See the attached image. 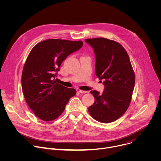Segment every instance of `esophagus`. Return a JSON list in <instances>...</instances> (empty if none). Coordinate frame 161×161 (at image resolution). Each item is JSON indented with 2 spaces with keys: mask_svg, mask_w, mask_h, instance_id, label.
I'll return each mask as SVG.
<instances>
[{
  "mask_svg": "<svg viewBox=\"0 0 161 161\" xmlns=\"http://www.w3.org/2000/svg\"><path fill=\"white\" fill-rule=\"evenodd\" d=\"M78 92L80 93H81V94H85V93H86V92H88L87 91H85V90H78Z\"/></svg>",
  "mask_w": 161,
  "mask_h": 161,
  "instance_id": "esophagus-1",
  "label": "esophagus"
}]
</instances>
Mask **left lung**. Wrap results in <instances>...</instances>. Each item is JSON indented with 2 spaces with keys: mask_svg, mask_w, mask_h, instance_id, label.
<instances>
[{
  "mask_svg": "<svg viewBox=\"0 0 161 161\" xmlns=\"http://www.w3.org/2000/svg\"><path fill=\"white\" fill-rule=\"evenodd\" d=\"M94 50L96 75L104 80V91L90 92L95 98L88 108L90 115L102 123L115 121L125 113L131 101L135 84L129 57L122 46L103 37L85 39Z\"/></svg>",
  "mask_w": 161,
  "mask_h": 161,
  "instance_id": "8db88e82",
  "label": "left lung"
}]
</instances>
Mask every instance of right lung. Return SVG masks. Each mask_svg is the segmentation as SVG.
Masks as SVG:
<instances>
[{
	"label": "right lung",
	"mask_w": 161,
	"mask_h": 161,
	"mask_svg": "<svg viewBox=\"0 0 161 161\" xmlns=\"http://www.w3.org/2000/svg\"><path fill=\"white\" fill-rule=\"evenodd\" d=\"M82 46L81 41L50 39L37 44L29 53L22 71V90L29 107L41 120L57 119L76 94L54 78L62 62Z\"/></svg>",
	"instance_id": "obj_1"
}]
</instances>
